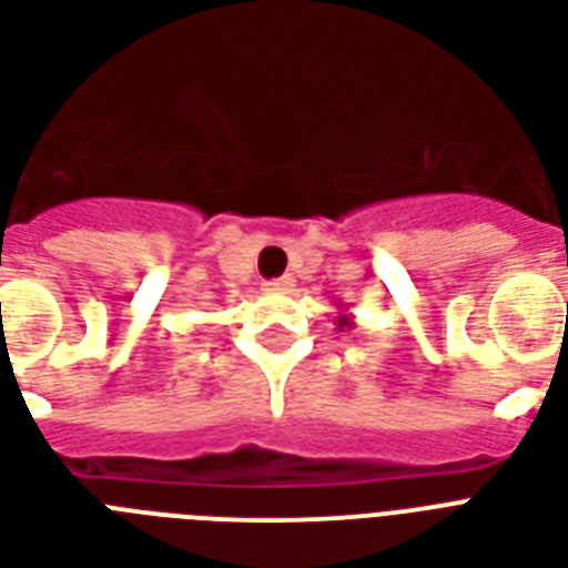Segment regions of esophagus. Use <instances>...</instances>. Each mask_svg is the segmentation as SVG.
Wrapping results in <instances>:
<instances>
[{"mask_svg":"<svg viewBox=\"0 0 568 568\" xmlns=\"http://www.w3.org/2000/svg\"><path fill=\"white\" fill-rule=\"evenodd\" d=\"M294 285V276H280V280H271V283H265L267 292H292Z\"/></svg>","mask_w":568,"mask_h":568,"instance_id":"34e87169","label":"esophagus"}]
</instances>
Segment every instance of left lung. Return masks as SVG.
<instances>
[{"label": "left lung", "mask_w": 568, "mask_h": 568, "mask_svg": "<svg viewBox=\"0 0 568 568\" xmlns=\"http://www.w3.org/2000/svg\"><path fill=\"white\" fill-rule=\"evenodd\" d=\"M336 327L338 329H351V327H354V312H351V310H347V306H345V303H338V315H336Z\"/></svg>", "instance_id": "left-lung-1"}]
</instances>
